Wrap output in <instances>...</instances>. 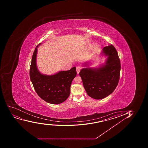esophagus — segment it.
I'll return each mask as SVG.
<instances>
[{
    "mask_svg": "<svg viewBox=\"0 0 148 148\" xmlns=\"http://www.w3.org/2000/svg\"><path fill=\"white\" fill-rule=\"evenodd\" d=\"M81 69H82V67H80V66H77V67L76 71L78 74L79 73V72L81 71Z\"/></svg>",
    "mask_w": 148,
    "mask_h": 148,
    "instance_id": "34e87169",
    "label": "esophagus"
}]
</instances>
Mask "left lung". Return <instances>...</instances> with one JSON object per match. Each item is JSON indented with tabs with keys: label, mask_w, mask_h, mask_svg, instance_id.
<instances>
[{
	"label": "left lung",
	"mask_w": 148,
	"mask_h": 148,
	"mask_svg": "<svg viewBox=\"0 0 148 148\" xmlns=\"http://www.w3.org/2000/svg\"><path fill=\"white\" fill-rule=\"evenodd\" d=\"M102 54L107 56L105 63L97 68H84L79 72L87 94L95 99H102L116 88L120 79L121 63L112 45L104 47ZM88 62L84 66H89Z\"/></svg>",
	"instance_id": "obj_1"
}]
</instances>
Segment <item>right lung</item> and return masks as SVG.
I'll return each instance as SVG.
<instances>
[{
	"instance_id": "add662e5",
	"label": "right lung",
	"mask_w": 148,
	"mask_h": 148,
	"mask_svg": "<svg viewBox=\"0 0 148 148\" xmlns=\"http://www.w3.org/2000/svg\"><path fill=\"white\" fill-rule=\"evenodd\" d=\"M33 54L30 68V78L38 96L50 104H58L64 102L70 95L72 82L76 76V67L67 71H61L54 75L42 74L38 71L36 63L37 48Z\"/></svg>"
}]
</instances>
